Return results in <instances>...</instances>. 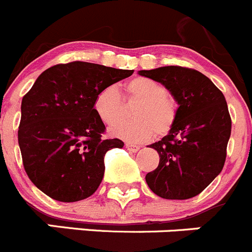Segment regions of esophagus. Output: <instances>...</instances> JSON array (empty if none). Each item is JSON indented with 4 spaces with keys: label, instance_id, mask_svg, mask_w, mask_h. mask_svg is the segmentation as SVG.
I'll list each match as a JSON object with an SVG mask.
<instances>
[{
    "label": "esophagus",
    "instance_id": "1",
    "mask_svg": "<svg viewBox=\"0 0 252 252\" xmlns=\"http://www.w3.org/2000/svg\"><path fill=\"white\" fill-rule=\"evenodd\" d=\"M126 148L131 153H137L138 150L140 149L139 145H134V144H126Z\"/></svg>",
    "mask_w": 252,
    "mask_h": 252
}]
</instances>
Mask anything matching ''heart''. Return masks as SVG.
<instances>
[{
  "label": "heart",
  "instance_id": "1",
  "mask_svg": "<svg viewBox=\"0 0 252 252\" xmlns=\"http://www.w3.org/2000/svg\"><path fill=\"white\" fill-rule=\"evenodd\" d=\"M126 99L138 102L131 122H118L109 128L113 137L138 144L158 135H165L173 128L178 115V103L166 94V88L159 82L145 77H135L124 86ZM94 110L100 121L112 124L122 118L124 112L121 94L114 86L98 92Z\"/></svg>",
  "mask_w": 252,
  "mask_h": 252
}]
</instances>
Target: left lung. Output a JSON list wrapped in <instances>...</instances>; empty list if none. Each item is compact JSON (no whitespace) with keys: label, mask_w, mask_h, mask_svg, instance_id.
Here are the masks:
<instances>
[{"label":"left lung","mask_w":252,"mask_h":252,"mask_svg":"<svg viewBox=\"0 0 252 252\" xmlns=\"http://www.w3.org/2000/svg\"><path fill=\"white\" fill-rule=\"evenodd\" d=\"M163 84L178 103L173 128L148 145L159 154V165L145 176L154 194L185 200L200 194L224 168L231 118L221 91L203 73L178 65L139 70Z\"/></svg>","instance_id":"obj_1"}]
</instances>
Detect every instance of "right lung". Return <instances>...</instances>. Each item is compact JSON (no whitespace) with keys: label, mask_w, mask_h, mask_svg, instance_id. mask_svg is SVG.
Instances as JSON below:
<instances>
[{"label":"right lung","mask_w":252,"mask_h":252,"mask_svg":"<svg viewBox=\"0 0 252 252\" xmlns=\"http://www.w3.org/2000/svg\"><path fill=\"white\" fill-rule=\"evenodd\" d=\"M133 74L88 62H70L39 74L22 99L18 144L31 182L55 200L93 195L104 175V157L119 139H103L94 110L98 92Z\"/></svg>","instance_id":"1"}]
</instances>
